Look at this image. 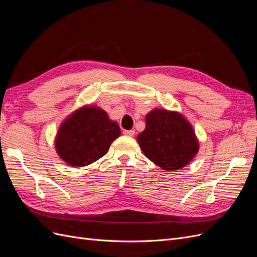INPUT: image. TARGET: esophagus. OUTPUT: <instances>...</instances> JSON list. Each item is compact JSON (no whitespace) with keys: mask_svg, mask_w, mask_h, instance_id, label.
Instances as JSON below:
<instances>
[{"mask_svg":"<svg viewBox=\"0 0 257 257\" xmlns=\"http://www.w3.org/2000/svg\"><path fill=\"white\" fill-rule=\"evenodd\" d=\"M122 134L127 136V137H134L135 134H136V131L135 130H123Z\"/></svg>","mask_w":257,"mask_h":257,"instance_id":"obj_1","label":"esophagus"}]
</instances>
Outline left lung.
Wrapping results in <instances>:
<instances>
[{
    "mask_svg": "<svg viewBox=\"0 0 257 257\" xmlns=\"http://www.w3.org/2000/svg\"><path fill=\"white\" fill-rule=\"evenodd\" d=\"M145 120L146 127L137 141L148 159L167 171L180 170L191 162L200 143L183 114L156 107Z\"/></svg>",
    "mask_w": 257,
    "mask_h": 257,
    "instance_id": "1",
    "label": "left lung"
}]
</instances>
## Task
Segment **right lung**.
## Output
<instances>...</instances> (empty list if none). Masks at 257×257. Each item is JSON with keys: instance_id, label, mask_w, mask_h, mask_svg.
<instances>
[{"instance_id": "obj_1", "label": "right lung", "mask_w": 257, "mask_h": 257, "mask_svg": "<svg viewBox=\"0 0 257 257\" xmlns=\"http://www.w3.org/2000/svg\"><path fill=\"white\" fill-rule=\"evenodd\" d=\"M120 136L118 123L101 107L86 104L68 115L54 140L57 155L73 168L86 167L100 159Z\"/></svg>"}]
</instances>
